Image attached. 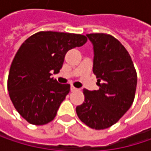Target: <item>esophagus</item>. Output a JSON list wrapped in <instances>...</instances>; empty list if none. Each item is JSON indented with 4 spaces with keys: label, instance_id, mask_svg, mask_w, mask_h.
<instances>
[{
    "label": "esophagus",
    "instance_id": "obj_1",
    "mask_svg": "<svg viewBox=\"0 0 151 151\" xmlns=\"http://www.w3.org/2000/svg\"><path fill=\"white\" fill-rule=\"evenodd\" d=\"M75 91H78V89L76 87H74L73 86H71V92H75Z\"/></svg>",
    "mask_w": 151,
    "mask_h": 151
}]
</instances>
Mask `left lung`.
Instances as JSON below:
<instances>
[{"instance_id": "8db88e82", "label": "left lung", "mask_w": 151, "mask_h": 151, "mask_svg": "<svg viewBox=\"0 0 151 151\" xmlns=\"http://www.w3.org/2000/svg\"><path fill=\"white\" fill-rule=\"evenodd\" d=\"M93 45V67L99 90H83L85 101L76 107L79 120L93 129L115 124L131 106L137 75L130 55L115 37L104 33L87 34Z\"/></svg>"}]
</instances>
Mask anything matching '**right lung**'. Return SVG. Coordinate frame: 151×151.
Returning <instances> with one entry per match:
<instances>
[{"instance_id":"obj_1","label":"right lung","mask_w":151,"mask_h":151,"mask_svg":"<svg viewBox=\"0 0 151 151\" xmlns=\"http://www.w3.org/2000/svg\"><path fill=\"white\" fill-rule=\"evenodd\" d=\"M87 41L80 34L40 31L21 45L12 61L8 91L17 112L33 125L51 122L70 92L69 84L50 78L58 73L66 52Z\"/></svg>"}]
</instances>
